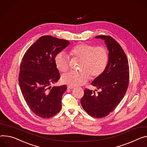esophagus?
<instances>
[{
  "mask_svg": "<svg viewBox=\"0 0 147 147\" xmlns=\"http://www.w3.org/2000/svg\"><path fill=\"white\" fill-rule=\"evenodd\" d=\"M67 88H68V89H73V88H74V87L68 86H67Z\"/></svg>",
  "mask_w": 147,
  "mask_h": 147,
  "instance_id": "1",
  "label": "esophagus"
}]
</instances>
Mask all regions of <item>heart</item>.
Segmentation results:
<instances>
[{"label": "heart", "instance_id": "1", "mask_svg": "<svg viewBox=\"0 0 147 147\" xmlns=\"http://www.w3.org/2000/svg\"><path fill=\"white\" fill-rule=\"evenodd\" d=\"M70 55L73 59L80 60L79 71H71L61 76V82L74 87L86 83L90 77L94 78L100 76L105 70L109 62V51L104 46L96 47L85 43L73 47ZM57 69L65 72L69 69V57L65 53H58L55 59Z\"/></svg>", "mask_w": 147, "mask_h": 147}]
</instances>
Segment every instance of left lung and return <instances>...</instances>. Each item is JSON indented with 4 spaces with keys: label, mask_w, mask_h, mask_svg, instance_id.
I'll return each mask as SVG.
<instances>
[{
    "label": "left lung",
    "mask_w": 147,
    "mask_h": 147,
    "mask_svg": "<svg viewBox=\"0 0 147 147\" xmlns=\"http://www.w3.org/2000/svg\"><path fill=\"white\" fill-rule=\"evenodd\" d=\"M95 38L104 40L109 51V62L104 71L91 83L100 91L96 93L85 89L80 102L88 115L102 118L112 112L123 98L128 86L129 65L123 49L113 37L101 35Z\"/></svg>",
    "instance_id": "obj_1"
}]
</instances>
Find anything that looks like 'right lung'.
Segmentation results:
<instances>
[{
	"label": "right lung",
	"instance_id": "1",
	"mask_svg": "<svg viewBox=\"0 0 147 147\" xmlns=\"http://www.w3.org/2000/svg\"><path fill=\"white\" fill-rule=\"evenodd\" d=\"M69 45L66 40L43 36L27 50L22 59L19 83L22 95L32 112L41 118H50L61 109L62 96L67 87L50 86L60 78L55 57Z\"/></svg>",
	"mask_w": 147,
	"mask_h": 147
}]
</instances>
